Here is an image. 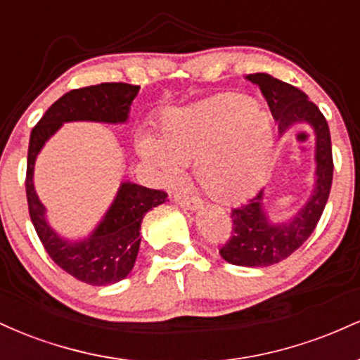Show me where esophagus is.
I'll return each instance as SVG.
<instances>
[{
    "mask_svg": "<svg viewBox=\"0 0 360 360\" xmlns=\"http://www.w3.org/2000/svg\"><path fill=\"white\" fill-rule=\"evenodd\" d=\"M174 201L179 206L186 210H196L201 205V200L198 196H191V194H176Z\"/></svg>",
    "mask_w": 360,
    "mask_h": 360,
    "instance_id": "esophagus-1",
    "label": "esophagus"
}]
</instances>
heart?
<instances>
[{"instance_id":"b5f03b06","label":"heart","mask_w":360,"mask_h":360,"mask_svg":"<svg viewBox=\"0 0 360 360\" xmlns=\"http://www.w3.org/2000/svg\"><path fill=\"white\" fill-rule=\"evenodd\" d=\"M271 122L255 101L226 93L186 108L171 110L159 139L142 135L139 152L167 179L194 164L203 191L221 203L250 196L266 172Z\"/></svg>"}]
</instances>
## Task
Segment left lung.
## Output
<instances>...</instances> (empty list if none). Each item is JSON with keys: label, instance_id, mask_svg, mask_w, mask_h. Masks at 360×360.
Returning a JSON list of instances; mask_svg holds the SVG:
<instances>
[{"label": "left lung", "instance_id": "8db88e82", "mask_svg": "<svg viewBox=\"0 0 360 360\" xmlns=\"http://www.w3.org/2000/svg\"><path fill=\"white\" fill-rule=\"evenodd\" d=\"M247 79L257 84L262 91L272 117L278 122L279 134H284L295 123H309L316 137L315 189L307 206L296 213L291 221L283 225L269 223L262 210V191L230 213L232 233L220 249V255L235 266L266 267L289 257L315 230L332 189V140L323 113L315 103L308 100L303 91L264 72L249 74Z\"/></svg>", "mask_w": 360, "mask_h": 360}]
</instances>
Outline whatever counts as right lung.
I'll return each mask as SVG.
<instances>
[{
    "instance_id": "add662e5",
    "label": "right lung",
    "mask_w": 360,
    "mask_h": 360,
    "mask_svg": "<svg viewBox=\"0 0 360 360\" xmlns=\"http://www.w3.org/2000/svg\"><path fill=\"white\" fill-rule=\"evenodd\" d=\"M139 88L140 86L127 82H101L69 91L45 111L30 134L25 189L28 213L35 232L49 257L62 271L91 286H106L127 278L139 254L143 214L154 206L162 205L167 200V193L162 189L123 183L117 200L94 233L88 240L71 243L60 240L45 221L44 206L34 189V164L47 139L56 134L64 122H127L130 105L137 96Z\"/></svg>"
}]
</instances>
